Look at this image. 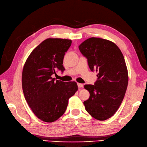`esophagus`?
Listing matches in <instances>:
<instances>
[{"label": "esophagus", "mask_w": 147, "mask_h": 147, "mask_svg": "<svg viewBox=\"0 0 147 147\" xmlns=\"http://www.w3.org/2000/svg\"><path fill=\"white\" fill-rule=\"evenodd\" d=\"M77 85H78V87L79 88H82L83 86H84V85H83V84H81V83H77Z\"/></svg>", "instance_id": "34e87169"}]
</instances>
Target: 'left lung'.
Here are the masks:
<instances>
[{"label": "left lung", "instance_id": "obj_1", "mask_svg": "<svg viewBox=\"0 0 147 147\" xmlns=\"http://www.w3.org/2000/svg\"><path fill=\"white\" fill-rule=\"evenodd\" d=\"M79 49L90 70L98 73L95 84L84 86L90 92L85 109L94 118L106 120L117 111L125 96L129 81L125 59L115 43L102 38H88Z\"/></svg>", "mask_w": 147, "mask_h": 147}]
</instances>
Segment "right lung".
<instances>
[{
  "instance_id": "1",
  "label": "right lung",
  "mask_w": 147,
  "mask_h": 147,
  "mask_svg": "<svg viewBox=\"0 0 147 147\" xmlns=\"http://www.w3.org/2000/svg\"><path fill=\"white\" fill-rule=\"evenodd\" d=\"M71 40L47 38L37 46L25 63L22 76L24 95L36 117L51 123L64 114L68 100L78 90L76 82L55 80L57 69L64 71L65 54Z\"/></svg>"
}]
</instances>
